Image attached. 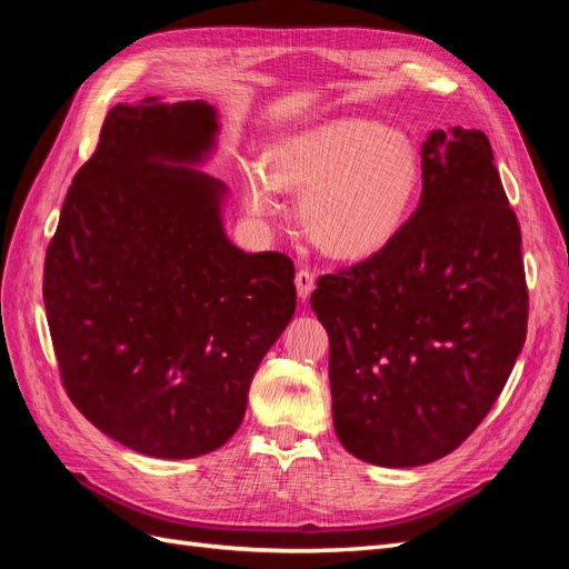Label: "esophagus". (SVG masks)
Returning <instances> with one entry per match:
<instances>
[{"instance_id": "obj_1", "label": "esophagus", "mask_w": 569, "mask_h": 569, "mask_svg": "<svg viewBox=\"0 0 569 569\" xmlns=\"http://www.w3.org/2000/svg\"><path fill=\"white\" fill-rule=\"evenodd\" d=\"M295 284H297V291H299V299L306 301L308 297H311V291L316 287V274L308 270V268H299L297 270V278H295Z\"/></svg>"}]
</instances>
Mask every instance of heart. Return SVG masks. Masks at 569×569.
<instances>
[{
  "label": "heart",
  "mask_w": 569,
  "mask_h": 569,
  "mask_svg": "<svg viewBox=\"0 0 569 569\" xmlns=\"http://www.w3.org/2000/svg\"><path fill=\"white\" fill-rule=\"evenodd\" d=\"M422 184L418 144L370 118H335L287 134L266 153V170L244 178L253 216L280 213V189L299 192L306 234L335 258L358 261L401 232Z\"/></svg>",
  "instance_id": "heart-1"
}]
</instances>
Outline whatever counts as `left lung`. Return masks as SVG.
<instances>
[{
  "mask_svg": "<svg viewBox=\"0 0 569 569\" xmlns=\"http://www.w3.org/2000/svg\"><path fill=\"white\" fill-rule=\"evenodd\" d=\"M520 247L487 134L429 132L416 213L382 251L322 274L311 297L343 449L416 468L475 432L527 337Z\"/></svg>",
  "mask_w": 569,
  "mask_h": 569,
  "instance_id": "obj_1",
  "label": "left lung"
}]
</instances>
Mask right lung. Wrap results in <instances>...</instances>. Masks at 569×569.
I'll use <instances>...</instances> for the list:
<instances>
[{
    "mask_svg": "<svg viewBox=\"0 0 569 569\" xmlns=\"http://www.w3.org/2000/svg\"><path fill=\"white\" fill-rule=\"evenodd\" d=\"M206 101L116 104L68 187L42 297L68 399L151 458H197L242 425L253 372L297 308L295 263L222 230Z\"/></svg>",
    "mask_w": 569,
    "mask_h": 569,
    "instance_id": "1",
    "label": "right lung"
}]
</instances>
